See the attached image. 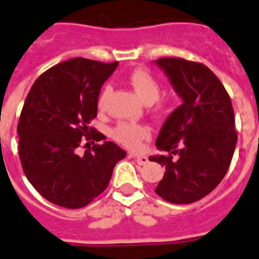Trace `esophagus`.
I'll list each match as a JSON object with an SVG mask.
<instances>
[{"instance_id": "esophagus-1", "label": "esophagus", "mask_w": 259, "mask_h": 259, "mask_svg": "<svg viewBox=\"0 0 259 259\" xmlns=\"http://www.w3.org/2000/svg\"><path fill=\"white\" fill-rule=\"evenodd\" d=\"M132 159H134V160L137 161V163L139 164V165H145V164L148 163V157L147 156H143V155H136V154H130L129 155Z\"/></svg>"}]
</instances>
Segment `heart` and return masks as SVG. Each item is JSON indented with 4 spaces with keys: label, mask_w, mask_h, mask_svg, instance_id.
I'll list each match as a JSON object with an SVG mask.
<instances>
[{
    "label": "heart",
    "mask_w": 259,
    "mask_h": 259,
    "mask_svg": "<svg viewBox=\"0 0 259 259\" xmlns=\"http://www.w3.org/2000/svg\"><path fill=\"white\" fill-rule=\"evenodd\" d=\"M129 82L134 89L138 98L145 104H152L156 102L160 94V84L151 73H148L145 69H137L129 75ZM111 92V86H105L103 89L100 98H99V107L102 108L107 100L108 95ZM151 130L150 127L138 122H118L112 129V137L117 142L123 145L125 147L136 150L141 147V143L145 139L150 138Z\"/></svg>",
    "instance_id": "b5f03b06"
}]
</instances>
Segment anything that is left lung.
<instances>
[{
    "label": "left lung",
    "mask_w": 259,
    "mask_h": 259,
    "mask_svg": "<svg viewBox=\"0 0 259 259\" xmlns=\"http://www.w3.org/2000/svg\"><path fill=\"white\" fill-rule=\"evenodd\" d=\"M183 104L167 117L156 138L157 150L179 155H152L148 159L165 167L155 193L170 203L185 204L212 192L226 176L235 152L237 134L228 92L215 74L184 58H159Z\"/></svg>",
    "instance_id": "8db88e82"
}]
</instances>
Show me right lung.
<instances>
[{
  "label": "right lung",
  "instance_id": "add662e5",
  "mask_svg": "<svg viewBox=\"0 0 259 259\" xmlns=\"http://www.w3.org/2000/svg\"><path fill=\"white\" fill-rule=\"evenodd\" d=\"M117 65L71 58L41 74L27 95L17 129L22 168L31 185L57 206L84 207L107 189L114 165L126 156L100 133L90 136L94 130L87 126ZM91 138L103 143L78 154L80 142Z\"/></svg>",
  "mask_w": 259,
  "mask_h": 259
}]
</instances>
